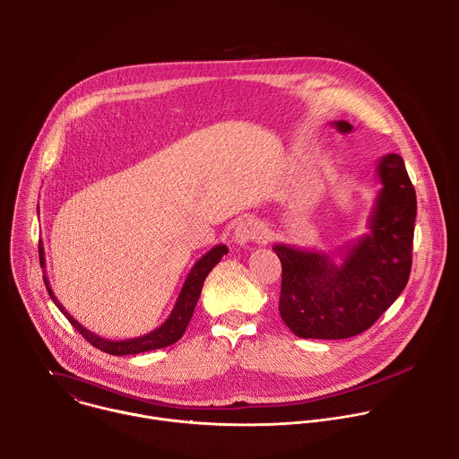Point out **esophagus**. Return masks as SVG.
Instances as JSON below:
<instances>
[{
	"label": "esophagus",
	"instance_id": "esophagus-1",
	"mask_svg": "<svg viewBox=\"0 0 459 459\" xmlns=\"http://www.w3.org/2000/svg\"><path fill=\"white\" fill-rule=\"evenodd\" d=\"M269 232L264 227V223L254 220V218H247L243 221H239V225L234 230V241L238 245H248V243H264L267 241Z\"/></svg>",
	"mask_w": 459,
	"mask_h": 459
}]
</instances>
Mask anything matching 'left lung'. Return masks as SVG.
<instances>
[{"mask_svg": "<svg viewBox=\"0 0 459 459\" xmlns=\"http://www.w3.org/2000/svg\"><path fill=\"white\" fill-rule=\"evenodd\" d=\"M342 134L347 121H334ZM376 174L381 190L368 232L340 248V261L317 250L274 245L281 261L280 314L298 338L345 340L370 329L403 292L412 265L416 192L398 154H385Z\"/></svg>", "mask_w": 459, "mask_h": 459, "instance_id": "left-lung-1", "label": "left lung"}]
</instances>
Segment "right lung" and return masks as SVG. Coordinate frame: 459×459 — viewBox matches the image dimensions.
I'll return each instance as SVG.
<instances>
[{
	"instance_id": "1",
	"label": "right lung",
	"mask_w": 459,
	"mask_h": 459,
	"mask_svg": "<svg viewBox=\"0 0 459 459\" xmlns=\"http://www.w3.org/2000/svg\"><path fill=\"white\" fill-rule=\"evenodd\" d=\"M227 252H229L227 245H216L205 255H202L198 261H195L194 267L188 273V276L185 278L181 292H179V296H178V299L174 303V308L169 314V317L158 326V329H154V331H151V333H147L143 336L128 338V340H107V338H101V336L94 334L92 331L85 329V326L80 321H76L67 310H65V307L57 301V298L54 296V292L50 289L48 278L45 274H43V280H45V287L48 290V296L52 298L56 307L65 314V317H67L73 323L74 329L91 345H94L96 349H100V351H103L107 354H112V356H128V354H140V352H149V351L169 347V345L176 343L185 334L186 325H188V321H190V317L194 314L195 303H198V299H200L205 278L220 264L221 257ZM39 264L45 269V250H43L41 243H39Z\"/></svg>"
}]
</instances>
